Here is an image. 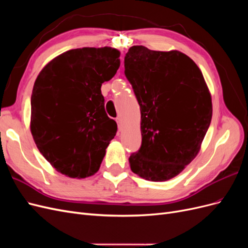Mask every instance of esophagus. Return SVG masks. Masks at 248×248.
Returning <instances> with one entry per match:
<instances>
[{
    "label": "esophagus",
    "mask_w": 248,
    "mask_h": 248,
    "mask_svg": "<svg viewBox=\"0 0 248 248\" xmlns=\"http://www.w3.org/2000/svg\"><path fill=\"white\" fill-rule=\"evenodd\" d=\"M117 123H118V128H119V130H122V128H123L122 120L120 119V118H118V119H117Z\"/></svg>",
    "instance_id": "1"
}]
</instances>
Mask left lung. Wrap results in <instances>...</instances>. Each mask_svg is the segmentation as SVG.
<instances>
[{"mask_svg": "<svg viewBox=\"0 0 248 248\" xmlns=\"http://www.w3.org/2000/svg\"><path fill=\"white\" fill-rule=\"evenodd\" d=\"M124 66L140 108L141 146L130 169L148 181H168L199 154L212 119L211 94L198 65L176 49L134 46Z\"/></svg>", "mask_w": 248, "mask_h": 248, "instance_id": "8db88e82", "label": "left lung"}]
</instances>
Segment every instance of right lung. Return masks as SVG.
<instances>
[{"label": "right lung", "instance_id": "right-lung-1", "mask_svg": "<svg viewBox=\"0 0 248 248\" xmlns=\"http://www.w3.org/2000/svg\"><path fill=\"white\" fill-rule=\"evenodd\" d=\"M119 58L109 46L70 49L49 61L35 80L31 133L44 158L67 177L93 176L116 136L100 88L114 78Z\"/></svg>", "mask_w": 248, "mask_h": 248}]
</instances>
